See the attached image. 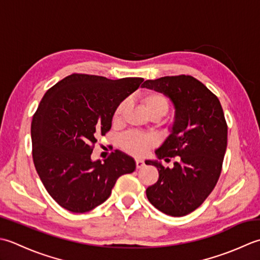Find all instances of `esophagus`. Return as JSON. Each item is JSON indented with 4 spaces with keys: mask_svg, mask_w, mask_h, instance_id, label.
<instances>
[{
    "mask_svg": "<svg viewBox=\"0 0 260 260\" xmlns=\"http://www.w3.org/2000/svg\"><path fill=\"white\" fill-rule=\"evenodd\" d=\"M136 166H137L138 169H140V168H142V167L145 166V161L142 160V159H137L136 160Z\"/></svg>",
    "mask_w": 260,
    "mask_h": 260,
    "instance_id": "obj_1",
    "label": "esophagus"
}]
</instances>
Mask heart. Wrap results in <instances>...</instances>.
<instances>
[{"label":"heart","instance_id":"b5f03b06","mask_svg":"<svg viewBox=\"0 0 260 260\" xmlns=\"http://www.w3.org/2000/svg\"><path fill=\"white\" fill-rule=\"evenodd\" d=\"M144 104L147 110V112L151 115H165L168 112L169 104L167 99L160 93L151 92L148 93L144 98ZM126 108V101L121 102L118 107H116L114 114H113V121L114 122H119L121 120L124 110ZM122 146L124 149L132 153L135 156H144L147 150L153 145V139L150 136H146L139 134V132L131 131L124 135L121 139Z\"/></svg>","mask_w":260,"mask_h":260}]
</instances>
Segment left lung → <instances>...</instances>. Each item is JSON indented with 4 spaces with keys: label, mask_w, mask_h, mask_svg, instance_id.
I'll return each mask as SVG.
<instances>
[{
    "label": "left lung",
    "mask_w": 260,
    "mask_h": 260,
    "mask_svg": "<svg viewBox=\"0 0 260 260\" xmlns=\"http://www.w3.org/2000/svg\"><path fill=\"white\" fill-rule=\"evenodd\" d=\"M142 87L162 93L172 101L175 119L171 134L155 150L158 159L177 157L173 169L159 160H146L159 173L146 189L156 209L183 216L202 204L220 177L226 149L228 126L219 99L188 75L148 79Z\"/></svg>",
    "instance_id": "obj_1"
}]
</instances>
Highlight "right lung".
I'll use <instances>...</instances> for the list:
<instances>
[{
    "instance_id": "obj_1",
    "label": "right lung",
    "mask_w": 260,
    "mask_h": 260,
    "mask_svg": "<svg viewBox=\"0 0 260 260\" xmlns=\"http://www.w3.org/2000/svg\"><path fill=\"white\" fill-rule=\"evenodd\" d=\"M142 82L73 74L44 95L31 123L32 157L47 192L61 208L91 211L109 199L121 175L135 172L134 158L120 150L104 162L91 155L98 137L110 131L116 107Z\"/></svg>"
}]
</instances>
